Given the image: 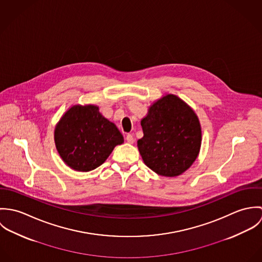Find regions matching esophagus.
<instances>
[{
  "mask_svg": "<svg viewBox=\"0 0 262 262\" xmlns=\"http://www.w3.org/2000/svg\"><path fill=\"white\" fill-rule=\"evenodd\" d=\"M126 141H127L128 143H130V144H133V143H134V137H133L131 134H128V135L126 136Z\"/></svg>",
  "mask_w": 262,
  "mask_h": 262,
  "instance_id": "34e87169",
  "label": "esophagus"
}]
</instances>
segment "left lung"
<instances>
[{
    "mask_svg": "<svg viewBox=\"0 0 262 262\" xmlns=\"http://www.w3.org/2000/svg\"><path fill=\"white\" fill-rule=\"evenodd\" d=\"M141 126L143 137L137 141L138 150L157 174L181 176L196 159L202 144L200 120L178 96L167 94L153 102Z\"/></svg>",
    "mask_w": 262,
    "mask_h": 262,
    "instance_id": "left-lung-1",
    "label": "left lung"
}]
</instances>
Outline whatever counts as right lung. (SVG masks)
Returning a JSON list of instances; mask_svg holds the SVG:
<instances>
[{"label": "right lung", "instance_id": "right-lung-1", "mask_svg": "<svg viewBox=\"0 0 262 262\" xmlns=\"http://www.w3.org/2000/svg\"><path fill=\"white\" fill-rule=\"evenodd\" d=\"M56 150L75 171H91L103 164L117 145L124 142L117 126L96 105H74L54 129Z\"/></svg>", "mask_w": 262, "mask_h": 262}]
</instances>
